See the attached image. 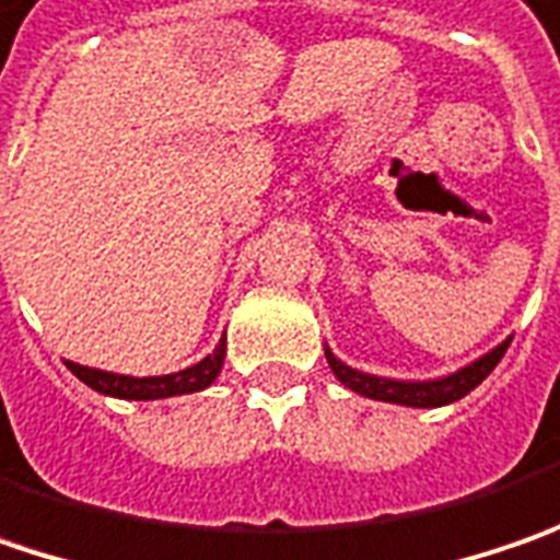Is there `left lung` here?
I'll use <instances>...</instances> for the list:
<instances>
[{"label":"left lung","mask_w":560,"mask_h":560,"mask_svg":"<svg viewBox=\"0 0 560 560\" xmlns=\"http://www.w3.org/2000/svg\"><path fill=\"white\" fill-rule=\"evenodd\" d=\"M508 345L511 341H501L495 351H489L486 357H479L476 363H470V366L457 370L454 376L432 378V382H395V378L366 376V373H357L351 366H345L331 351H326V357L331 373L341 378L351 392H357V395H366V398H376V401L407 404V407H442V404H451L457 401V398H464V395H470L476 385L499 366Z\"/></svg>","instance_id":"obj_1"}]
</instances>
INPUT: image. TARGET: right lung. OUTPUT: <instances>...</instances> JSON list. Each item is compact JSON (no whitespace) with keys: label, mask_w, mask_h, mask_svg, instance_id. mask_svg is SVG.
Here are the masks:
<instances>
[{"label":"right lung","mask_w":560,"mask_h":560,"mask_svg":"<svg viewBox=\"0 0 560 560\" xmlns=\"http://www.w3.org/2000/svg\"><path fill=\"white\" fill-rule=\"evenodd\" d=\"M225 360V338L219 341V348L203 357L197 366H187L182 373L172 376H115V373H103V370H90L81 363H68V370L81 378L84 385H90L93 392H103L112 398H128V401H156V398H172V395H190L207 388L212 378L219 376Z\"/></svg>","instance_id":"right-lung-1"}]
</instances>
